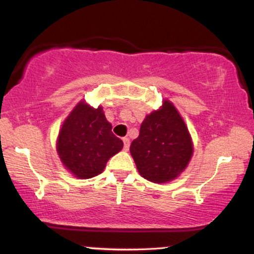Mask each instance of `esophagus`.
<instances>
[{
	"label": "esophagus",
	"instance_id": "obj_1",
	"mask_svg": "<svg viewBox=\"0 0 254 254\" xmlns=\"http://www.w3.org/2000/svg\"><path fill=\"white\" fill-rule=\"evenodd\" d=\"M123 143H124V150H129L130 139L127 138V137H124V138H123Z\"/></svg>",
	"mask_w": 254,
	"mask_h": 254
}]
</instances>
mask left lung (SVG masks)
Masks as SVG:
<instances>
[{
	"label": "left lung",
	"instance_id": "left-lung-1",
	"mask_svg": "<svg viewBox=\"0 0 254 254\" xmlns=\"http://www.w3.org/2000/svg\"><path fill=\"white\" fill-rule=\"evenodd\" d=\"M138 173L156 184L176 179L185 170L193 144L185 122L171 101L144 118L139 135L130 145Z\"/></svg>",
	"mask_w": 254,
	"mask_h": 254
}]
</instances>
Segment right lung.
<instances>
[{
  "instance_id": "right-lung-1",
  "label": "right lung",
  "mask_w": 254,
  "mask_h": 254,
  "mask_svg": "<svg viewBox=\"0 0 254 254\" xmlns=\"http://www.w3.org/2000/svg\"><path fill=\"white\" fill-rule=\"evenodd\" d=\"M123 141L112 132L103 107H90L80 101L61 127L57 151L74 177L89 179L104 171L110 157L119 153Z\"/></svg>"
}]
</instances>
